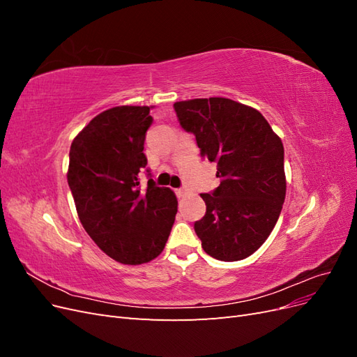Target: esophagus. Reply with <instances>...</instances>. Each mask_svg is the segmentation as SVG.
Wrapping results in <instances>:
<instances>
[{
	"label": "esophagus",
	"mask_w": 357,
	"mask_h": 357,
	"mask_svg": "<svg viewBox=\"0 0 357 357\" xmlns=\"http://www.w3.org/2000/svg\"><path fill=\"white\" fill-rule=\"evenodd\" d=\"M174 192H176V195H177L178 198H181V197H185V195H186V189H183V188L176 189Z\"/></svg>",
	"instance_id": "obj_1"
}]
</instances>
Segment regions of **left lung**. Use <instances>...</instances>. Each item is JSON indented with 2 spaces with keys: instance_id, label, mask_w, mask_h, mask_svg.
Listing matches in <instances>:
<instances>
[{
  "instance_id": "1",
  "label": "left lung",
  "mask_w": 357,
  "mask_h": 357,
  "mask_svg": "<svg viewBox=\"0 0 357 357\" xmlns=\"http://www.w3.org/2000/svg\"><path fill=\"white\" fill-rule=\"evenodd\" d=\"M201 156L218 164L220 185L201 193L207 211L193 228L204 252L225 262L253 255L274 229L286 197L284 149L257 110L228 98L174 104Z\"/></svg>"
}]
</instances>
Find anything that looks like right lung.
<instances>
[{
	"label": "right lung",
	"mask_w": 357,
	"mask_h": 357,
	"mask_svg": "<svg viewBox=\"0 0 357 357\" xmlns=\"http://www.w3.org/2000/svg\"><path fill=\"white\" fill-rule=\"evenodd\" d=\"M152 123L150 107H113L93 117L70 149L67 178L83 228L105 255L126 265L159 256L176 220L174 192L153 178L139 186Z\"/></svg>",
	"instance_id": "add662e5"
}]
</instances>
